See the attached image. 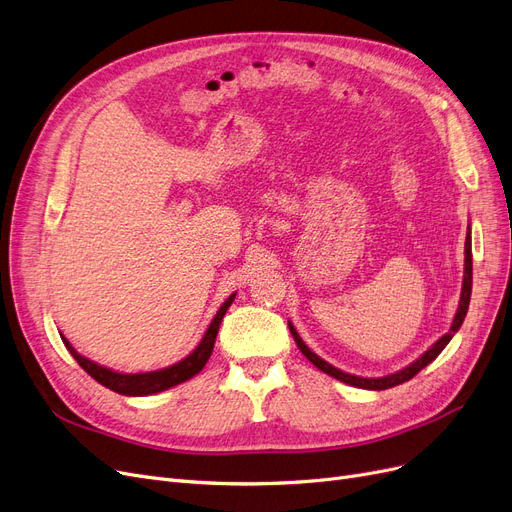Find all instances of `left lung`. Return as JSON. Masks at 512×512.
<instances>
[{
	"label": "left lung",
	"instance_id": "1",
	"mask_svg": "<svg viewBox=\"0 0 512 512\" xmlns=\"http://www.w3.org/2000/svg\"><path fill=\"white\" fill-rule=\"evenodd\" d=\"M470 293H472V249H470V227H468L466 244H464V282H462V295H460V306H458L456 318H453V323H451L449 331H447L441 339H437V342H434V344L418 358V361H413V363L407 365L405 369L396 371V373H390V375H384V377H358V375L346 373V371H342V369H337V367L329 365V363L323 361V358H320V356H316V354L304 344V339L299 337V333L295 331V327H293L291 323H289V329H291V335H293V339H295L297 348L301 350V354H304V356L308 358V361H310L314 367H318L320 371H325L327 375L335 377V380L344 382V384H350V386H354V388L386 390V388L399 386V384H403V382H409L415 373H420L426 365H430V363L434 361V358H437V356L443 352V348L451 342V337L458 333V329H460L462 323H464L466 312H468V304H470Z\"/></svg>",
	"mask_w": 512,
	"mask_h": 512
}]
</instances>
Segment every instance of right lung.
I'll return each mask as SVG.
<instances>
[{"label": "right lung", "instance_id": "1", "mask_svg": "<svg viewBox=\"0 0 512 512\" xmlns=\"http://www.w3.org/2000/svg\"><path fill=\"white\" fill-rule=\"evenodd\" d=\"M236 293H232L223 301V306L219 308V312L215 314V318L211 320V325H208L204 337L200 339V344L196 346V350L192 354H187L183 361L170 365L166 369H158V371H147V373H118L113 369H107L103 365H97L88 361L86 356H82L78 350H75L67 339L61 335L63 344L67 346V350L71 352V356L75 361L80 363V367L97 380L99 384H103L105 388L118 392V394H126V396H147V394H156L162 390L173 388L177 384L187 382L189 377H194L196 373L202 371V367L206 365L208 358L213 354V346H215V339H217V331L221 320L227 312V308L232 306Z\"/></svg>", "mask_w": 512, "mask_h": 512}]
</instances>
